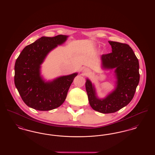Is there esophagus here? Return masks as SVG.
Here are the masks:
<instances>
[{
    "label": "esophagus",
    "mask_w": 155,
    "mask_h": 155,
    "mask_svg": "<svg viewBox=\"0 0 155 155\" xmlns=\"http://www.w3.org/2000/svg\"><path fill=\"white\" fill-rule=\"evenodd\" d=\"M84 71H85V73H89V71L88 70H85Z\"/></svg>",
    "instance_id": "1"
}]
</instances>
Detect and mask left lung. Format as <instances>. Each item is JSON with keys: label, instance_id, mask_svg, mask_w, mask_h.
Returning <instances> with one entry per match:
<instances>
[{"label": "left lung", "instance_id": "left-lung-1", "mask_svg": "<svg viewBox=\"0 0 155 155\" xmlns=\"http://www.w3.org/2000/svg\"><path fill=\"white\" fill-rule=\"evenodd\" d=\"M112 52L101 56L102 68L115 69V89L105 97L99 98L91 81L87 78L85 88L89 102L94 110L102 113L116 112L133 99L140 81L139 61L128 45L109 41Z\"/></svg>", "mask_w": 155, "mask_h": 155}]
</instances>
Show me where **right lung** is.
I'll use <instances>...</instances> for the list:
<instances>
[{"label": "right lung", "instance_id": "obj_1", "mask_svg": "<svg viewBox=\"0 0 155 155\" xmlns=\"http://www.w3.org/2000/svg\"><path fill=\"white\" fill-rule=\"evenodd\" d=\"M68 36L42 37L25 46L15 61V84L22 101L40 111L51 110L61 105L78 73L46 81L41 75V64L49 53L66 41Z\"/></svg>", "mask_w": 155, "mask_h": 155}]
</instances>
